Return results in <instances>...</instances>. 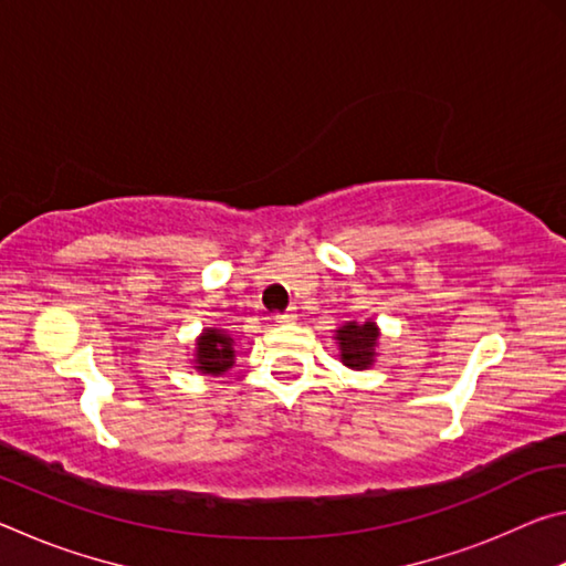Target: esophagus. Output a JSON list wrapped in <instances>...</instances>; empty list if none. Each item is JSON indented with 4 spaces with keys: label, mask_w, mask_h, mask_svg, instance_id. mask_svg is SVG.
<instances>
[{
    "label": "esophagus",
    "mask_w": 566,
    "mask_h": 566,
    "mask_svg": "<svg viewBox=\"0 0 566 566\" xmlns=\"http://www.w3.org/2000/svg\"><path fill=\"white\" fill-rule=\"evenodd\" d=\"M272 319L280 322V324H294L296 322V310H294V306H290L286 312H276Z\"/></svg>",
    "instance_id": "1"
}]
</instances>
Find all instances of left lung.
Returning a JSON list of instances; mask_svg holds the SVG:
<instances>
[{"label":"left lung","instance_id":"obj_1","mask_svg":"<svg viewBox=\"0 0 566 566\" xmlns=\"http://www.w3.org/2000/svg\"><path fill=\"white\" fill-rule=\"evenodd\" d=\"M339 357L344 367L349 369H369L375 364L377 347H379V327L377 322H347L337 329Z\"/></svg>","mask_w":566,"mask_h":566}]
</instances>
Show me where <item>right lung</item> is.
<instances>
[{
	"instance_id": "1",
	"label": "right lung",
	"mask_w": 566,
	"mask_h": 566,
	"mask_svg": "<svg viewBox=\"0 0 566 566\" xmlns=\"http://www.w3.org/2000/svg\"><path fill=\"white\" fill-rule=\"evenodd\" d=\"M234 339L227 332L217 327H207L202 337L197 339L195 347V364L202 375H224V371L234 364Z\"/></svg>"
}]
</instances>
